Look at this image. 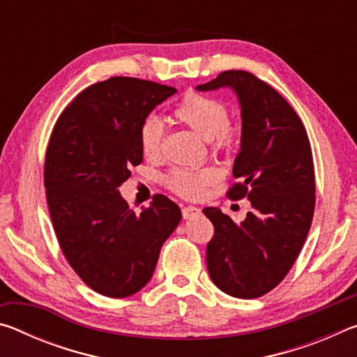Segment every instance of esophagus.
Masks as SVG:
<instances>
[{"instance_id": "obj_1", "label": "esophagus", "mask_w": 357, "mask_h": 357, "mask_svg": "<svg viewBox=\"0 0 357 357\" xmlns=\"http://www.w3.org/2000/svg\"><path fill=\"white\" fill-rule=\"evenodd\" d=\"M181 213H183L184 219H192V217H197L202 214V209L197 208V206H184L181 209Z\"/></svg>"}]
</instances>
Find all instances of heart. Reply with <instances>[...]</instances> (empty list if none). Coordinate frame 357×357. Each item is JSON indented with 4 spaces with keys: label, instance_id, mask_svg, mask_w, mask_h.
Masks as SVG:
<instances>
[{
    "label": "heart",
    "instance_id": "b5f03b06",
    "mask_svg": "<svg viewBox=\"0 0 357 357\" xmlns=\"http://www.w3.org/2000/svg\"><path fill=\"white\" fill-rule=\"evenodd\" d=\"M173 118L187 126L195 134L208 140L217 153H229L238 144L239 126L228 119V108L222 100L211 96L189 91L173 108ZM164 126L155 116L143 119L140 126V148L149 160H157L164 151ZM217 173L213 167L173 168L165 174L170 190L184 198H200L208 185L215 183Z\"/></svg>",
    "mask_w": 357,
    "mask_h": 357
}]
</instances>
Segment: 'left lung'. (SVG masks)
I'll return each instance as SVG.
<instances>
[{
    "label": "left lung",
    "instance_id": "8db88e82",
    "mask_svg": "<svg viewBox=\"0 0 357 357\" xmlns=\"http://www.w3.org/2000/svg\"><path fill=\"white\" fill-rule=\"evenodd\" d=\"M231 88L243 116L241 153L227 192L252 203L234 223L217 208H204L214 236L206 264L214 285L233 298L255 299L285 279L298 258L315 211V172L309 137L293 107L268 83L245 70H225L198 91Z\"/></svg>",
    "mask_w": 357,
    "mask_h": 357
}]
</instances>
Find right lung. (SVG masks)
Listing matches in <instances>:
<instances>
[{
    "label": "right lung",
    "instance_id": "obj_1",
    "mask_svg": "<svg viewBox=\"0 0 357 357\" xmlns=\"http://www.w3.org/2000/svg\"><path fill=\"white\" fill-rule=\"evenodd\" d=\"M174 93L132 77L94 83L64 108L48 140L44 185L59 247L77 275L107 298L146 285L181 220L165 195L135 214L118 190L143 162V119Z\"/></svg>",
    "mask_w": 357,
    "mask_h": 357
}]
</instances>
